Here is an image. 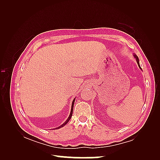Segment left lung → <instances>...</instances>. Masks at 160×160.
<instances>
[{
    "label": "left lung",
    "instance_id": "8db88e82",
    "mask_svg": "<svg viewBox=\"0 0 160 160\" xmlns=\"http://www.w3.org/2000/svg\"><path fill=\"white\" fill-rule=\"evenodd\" d=\"M133 56H134V57H135V59H136V61H137V62H138V64L139 67L140 69H142L141 67H140V65H139V58H138V57L136 55H135V54H133Z\"/></svg>",
    "mask_w": 160,
    "mask_h": 160
}]
</instances>
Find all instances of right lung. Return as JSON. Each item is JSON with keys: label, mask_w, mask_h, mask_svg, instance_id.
<instances>
[{"label": "right lung", "mask_w": 160, "mask_h": 160, "mask_svg": "<svg viewBox=\"0 0 160 160\" xmlns=\"http://www.w3.org/2000/svg\"><path fill=\"white\" fill-rule=\"evenodd\" d=\"M75 98L73 99V101H72V105H71V113H70V115H69V118H67V119L66 120V122H65V123H62L61 125H60L59 127H58V128H55L56 129H59V128H62V127H64L65 125L69 122V121L71 119V117H72V111H73V106H74V103H75Z\"/></svg>", "instance_id": "obj_1"}]
</instances>
